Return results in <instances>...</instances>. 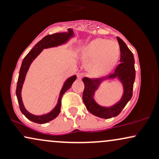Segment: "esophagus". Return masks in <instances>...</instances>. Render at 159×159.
I'll return each mask as SVG.
<instances>
[{"label": "esophagus", "mask_w": 159, "mask_h": 159, "mask_svg": "<svg viewBox=\"0 0 159 159\" xmlns=\"http://www.w3.org/2000/svg\"><path fill=\"white\" fill-rule=\"evenodd\" d=\"M83 76H84V74H83V73H78V74L77 75L78 79V80H81V78H83Z\"/></svg>", "instance_id": "34e87169"}]
</instances>
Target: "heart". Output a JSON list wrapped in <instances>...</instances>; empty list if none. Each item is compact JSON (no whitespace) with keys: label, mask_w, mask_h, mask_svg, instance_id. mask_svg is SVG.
Here are the masks:
<instances>
[{"label":"heart","mask_w":159,"mask_h":159,"mask_svg":"<svg viewBox=\"0 0 159 159\" xmlns=\"http://www.w3.org/2000/svg\"><path fill=\"white\" fill-rule=\"evenodd\" d=\"M119 44L114 40L98 38L81 51L82 59L90 61L88 70L93 75H102L111 70L120 56Z\"/></svg>","instance_id":"heart-1"}]
</instances>
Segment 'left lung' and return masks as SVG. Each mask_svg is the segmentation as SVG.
I'll use <instances>...</instances> for the list:
<instances>
[{
    "label": "left lung",
    "instance_id": "left-lung-1",
    "mask_svg": "<svg viewBox=\"0 0 159 159\" xmlns=\"http://www.w3.org/2000/svg\"><path fill=\"white\" fill-rule=\"evenodd\" d=\"M116 38L120 49V63L116 67L114 72L105 78L91 79L85 77L82 79L84 84L83 101L86 107L92 114L103 119H110L120 114L122 110L132 97L133 86L135 79L134 55L123 40L120 37ZM115 77H117L124 86V91L123 96L121 99L113 107H101L94 100V92L104 80Z\"/></svg>",
    "mask_w": 159,
    "mask_h": 159
}]
</instances>
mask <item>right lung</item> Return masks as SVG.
<instances>
[{
	"label": "right lung",
	"instance_id": "obj_1",
	"mask_svg": "<svg viewBox=\"0 0 159 159\" xmlns=\"http://www.w3.org/2000/svg\"><path fill=\"white\" fill-rule=\"evenodd\" d=\"M74 36V32L72 29H68V32L64 33H56V34H52V35H47L44 38H43L39 42L35 45V46L33 48L30 52L25 56L24 58L22 63H21V69L19 71V75L18 78L17 82V87H16V96H17L18 102L19 104L20 110L21 113L25 115V116L30 121L34 122V123L43 124L46 123L51 120H54L58 116L61 112V98L63 97V95L65 93L66 90H68L71 87L73 82L76 80V75H73L72 77L69 78L66 81L61 90V93H60L59 98H58V102L57 105L51 112L48 113L46 114L41 115V116H36L30 113H29L26 109H25L24 104L22 102V98H21V89H22V86L25 81V76L28 71L29 67L34 60L37 57L42 51L44 48H52V47H56L58 45H61L64 44L66 43L71 37Z\"/></svg>",
	"mask_w": 159,
	"mask_h": 159
}]
</instances>
